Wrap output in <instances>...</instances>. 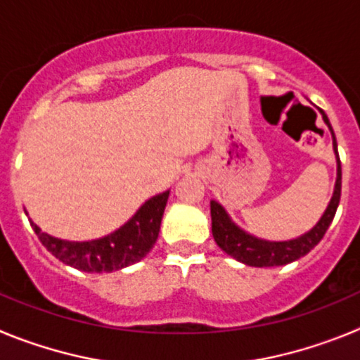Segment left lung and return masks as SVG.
<instances>
[{
  "label": "left lung",
  "instance_id": "left-lung-1",
  "mask_svg": "<svg viewBox=\"0 0 360 360\" xmlns=\"http://www.w3.org/2000/svg\"><path fill=\"white\" fill-rule=\"evenodd\" d=\"M324 122L328 124L330 131L333 136V149L337 153V142L333 129L328 122V117L323 113ZM341 200V160L337 157V182L333 196L330 200L328 207L324 211L323 218L319 219V224L311 229L310 232L303 234L301 238H295L290 241H265L257 240V238L250 236L245 231L238 229L232 224L227 212L219 203L211 202V219H212V236L218 247L229 254V256L236 257L238 262L245 263L250 266H279L287 265V263L295 262L299 257H303L304 254L310 252L321 240H323L324 232L328 231L330 224H332L333 216H335L337 205Z\"/></svg>",
  "mask_w": 360,
  "mask_h": 360
}]
</instances>
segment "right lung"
<instances>
[{"instance_id": "1", "label": "right lung", "mask_w": 360, "mask_h": 360, "mask_svg": "<svg viewBox=\"0 0 360 360\" xmlns=\"http://www.w3.org/2000/svg\"><path fill=\"white\" fill-rule=\"evenodd\" d=\"M169 191L153 196L119 231L94 241H65L49 236L32 221L41 243L59 262L84 272H113L141 262L158 238Z\"/></svg>"}]
</instances>
